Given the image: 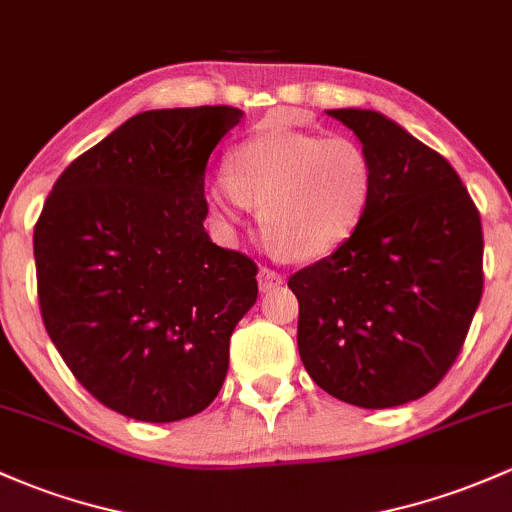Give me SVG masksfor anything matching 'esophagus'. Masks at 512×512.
<instances>
[{
    "label": "esophagus",
    "instance_id": "obj_1",
    "mask_svg": "<svg viewBox=\"0 0 512 512\" xmlns=\"http://www.w3.org/2000/svg\"><path fill=\"white\" fill-rule=\"evenodd\" d=\"M280 283H283V278H280V273L271 271V268H261V271H258V288H261L263 293L278 288Z\"/></svg>",
    "mask_w": 512,
    "mask_h": 512
}]
</instances>
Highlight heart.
Instances as JSON below:
<instances>
[{
	"mask_svg": "<svg viewBox=\"0 0 512 512\" xmlns=\"http://www.w3.org/2000/svg\"><path fill=\"white\" fill-rule=\"evenodd\" d=\"M373 188L376 170L359 141L273 126L229 153L227 175L205 183V205L224 232L256 207L268 246L312 263L359 232Z\"/></svg>",
	"mask_w": 512,
	"mask_h": 512,
	"instance_id": "b5f03b06",
	"label": "heart"
}]
</instances>
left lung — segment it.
I'll return each instance as SVG.
<instances>
[{"instance_id": "left-lung-1", "label": "left lung", "mask_w": 512, "mask_h": 512, "mask_svg": "<svg viewBox=\"0 0 512 512\" xmlns=\"http://www.w3.org/2000/svg\"><path fill=\"white\" fill-rule=\"evenodd\" d=\"M371 156L359 232L288 285L312 381L368 410L422 398L452 368L483 290L481 217L447 158L373 109H329Z\"/></svg>"}]
</instances>
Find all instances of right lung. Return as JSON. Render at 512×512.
Listing matches in <instances>:
<instances>
[{"instance_id":"1","label":"right lung","mask_w":512,"mask_h":512,"mask_svg":"<svg viewBox=\"0 0 512 512\" xmlns=\"http://www.w3.org/2000/svg\"><path fill=\"white\" fill-rule=\"evenodd\" d=\"M236 107L151 109L75 158L34 229L38 302L73 376L109 410L175 422L217 398L256 263L205 232V168Z\"/></svg>"}]
</instances>
